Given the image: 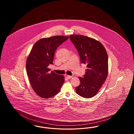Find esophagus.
Segmentation results:
<instances>
[{
    "mask_svg": "<svg viewBox=\"0 0 134 134\" xmlns=\"http://www.w3.org/2000/svg\"><path fill=\"white\" fill-rule=\"evenodd\" d=\"M66 76H67V78L68 79H70V78H71L72 77V76H70V75H67Z\"/></svg>",
    "mask_w": 134,
    "mask_h": 134,
    "instance_id": "obj_1",
    "label": "esophagus"
}]
</instances>
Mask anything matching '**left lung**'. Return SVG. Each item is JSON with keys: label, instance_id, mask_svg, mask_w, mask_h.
<instances>
[{"label": "left lung", "instance_id": "left-lung-1", "mask_svg": "<svg viewBox=\"0 0 134 134\" xmlns=\"http://www.w3.org/2000/svg\"><path fill=\"white\" fill-rule=\"evenodd\" d=\"M70 40L79 55L81 63L87 64L83 77H79L80 85L76 93L84 98L96 96L104 83L108 74V56L101 43L82 35H72Z\"/></svg>", "mask_w": 134, "mask_h": 134}]
</instances>
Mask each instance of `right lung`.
<instances>
[{"label":"right lung","instance_id":"add662e5","mask_svg":"<svg viewBox=\"0 0 134 134\" xmlns=\"http://www.w3.org/2000/svg\"><path fill=\"white\" fill-rule=\"evenodd\" d=\"M69 37L56 36L38 41L32 48L26 62L30 82L35 92L40 97L49 98L59 92L64 83L63 75L48 68L53 61L58 47Z\"/></svg>","mask_w":134,"mask_h":134}]
</instances>
